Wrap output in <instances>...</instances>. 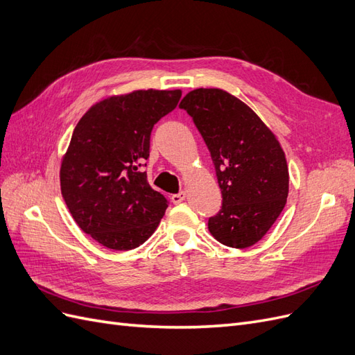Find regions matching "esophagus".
Instances as JSON below:
<instances>
[{"mask_svg": "<svg viewBox=\"0 0 355 355\" xmlns=\"http://www.w3.org/2000/svg\"><path fill=\"white\" fill-rule=\"evenodd\" d=\"M185 198H187L185 191H182V192H179V194H175L173 197H171V201H173L175 204H179L182 201H185Z\"/></svg>", "mask_w": 355, "mask_h": 355, "instance_id": "1", "label": "esophagus"}]
</instances>
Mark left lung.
Masks as SVG:
<instances>
[{"label":"left lung","instance_id":"8db88e82","mask_svg":"<svg viewBox=\"0 0 355 355\" xmlns=\"http://www.w3.org/2000/svg\"><path fill=\"white\" fill-rule=\"evenodd\" d=\"M206 142L222 192L209 231L223 245L247 249L280 216L288 196L286 154L249 105L222 89H196L180 102Z\"/></svg>","mask_w":355,"mask_h":355}]
</instances>
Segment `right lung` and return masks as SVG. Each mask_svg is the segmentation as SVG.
Segmentation results:
<instances>
[{"mask_svg":"<svg viewBox=\"0 0 355 355\" xmlns=\"http://www.w3.org/2000/svg\"><path fill=\"white\" fill-rule=\"evenodd\" d=\"M180 96L179 89L108 96L73 128L60 164L62 196L78 227L106 249H136L164 216L168 201L149 187L142 163L154 124Z\"/></svg>","mask_w":355,"mask_h":355,"instance_id":"add662e5","label":"right lung"}]
</instances>
